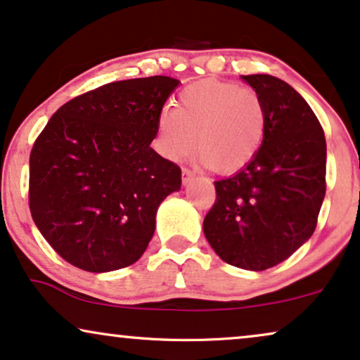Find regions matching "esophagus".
Wrapping results in <instances>:
<instances>
[{
  "label": "esophagus",
  "instance_id": "34e87169",
  "mask_svg": "<svg viewBox=\"0 0 360 360\" xmlns=\"http://www.w3.org/2000/svg\"><path fill=\"white\" fill-rule=\"evenodd\" d=\"M181 174H183V184H189L191 181L194 179V172L188 169V167H183V172H181Z\"/></svg>",
  "mask_w": 360,
  "mask_h": 360
}]
</instances>
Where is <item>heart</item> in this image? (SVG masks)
<instances>
[{
    "label": "heart",
    "mask_w": 360,
    "mask_h": 360,
    "mask_svg": "<svg viewBox=\"0 0 360 360\" xmlns=\"http://www.w3.org/2000/svg\"><path fill=\"white\" fill-rule=\"evenodd\" d=\"M174 109H161L158 134L162 151L183 158L198 149L204 165L221 174L243 169L256 158L267 116L256 89L216 79L186 86Z\"/></svg>",
    "instance_id": "b5f03b06"
}]
</instances>
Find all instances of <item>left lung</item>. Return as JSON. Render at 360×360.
Wrapping results in <instances>:
<instances>
[{
    "instance_id": "left-lung-1",
    "label": "left lung",
    "mask_w": 360,
    "mask_h": 360,
    "mask_svg": "<svg viewBox=\"0 0 360 360\" xmlns=\"http://www.w3.org/2000/svg\"><path fill=\"white\" fill-rule=\"evenodd\" d=\"M266 106L256 158L214 183L204 234L222 261L264 271L285 261L316 231L326 195V136L301 94L271 75L243 76Z\"/></svg>"
}]
</instances>
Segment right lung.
<instances>
[{
  "mask_svg": "<svg viewBox=\"0 0 360 360\" xmlns=\"http://www.w3.org/2000/svg\"><path fill=\"white\" fill-rule=\"evenodd\" d=\"M179 81H115L63 104L30 154V211L59 256L89 272L131 266L146 251L159 204L181 167L149 146Z\"/></svg>",
  "mask_w": 360,
  "mask_h": 360,
  "instance_id": "1",
  "label": "right lung"
}]
</instances>
